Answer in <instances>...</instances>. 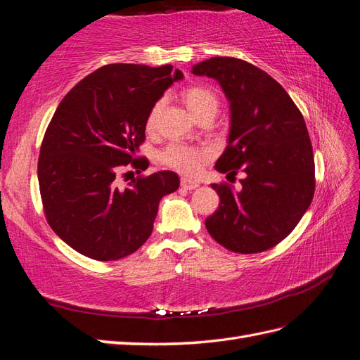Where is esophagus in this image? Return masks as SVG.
Masks as SVG:
<instances>
[{
  "label": "esophagus",
  "instance_id": "obj_1",
  "mask_svg": "<svg viewBox=\"0 0 360 360\" xmlns=\"http://www.w3.org/2000/svg\"><path fill=\"white\" fill-rule=\"evenodd\" d=\"M180 183H181V188H183V189H186V191H193V189L198 188V183H197L195 180H193V179H186V177H183Z\"/></svg>",
  "mask_w": 360,
  "mask_h": 360
}]
</instances>
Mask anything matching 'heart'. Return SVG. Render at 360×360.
Listing matches in <instances>:
<instances>
[{
    "label": "heart",
    "instance_id": "b5f03b06",
    "mask_svg": "<svg viewBox=\"0 0 360 360\" xmlns=\"http://www.w3.org/2000/svg\"><path fill=\"white\" fill-rule=\"evenodd\" d=\"M181 98L185 105L191 110L197 120L203 117H215L220 109V100L219 95L215 94L210 87L205 86H191L188 89L183 91ZM165 101L158 100L155 105L150 108L148 118H146V127L148 131H153L160 112H162ZM212 157V153L207 148H198L185 145V143H171L167 145L162 153L158 154V162L163 166L169 167V169L177 171L180 174L193 175L198 172L200 166L207 162Z\"/></svg>",
    "mask_w": 360,
    "mask_h": 360
}]
</instances>
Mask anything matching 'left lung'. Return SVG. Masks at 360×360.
I'll return each mask as SVG.
<instances>
[{"mask_svg":"<svg viewBox=\"0 0 360 360\" xmlns=\"http://www.w3.org/2000/svg\"><path fill=\"white\" fill-rule=\"evenodd\" d=\"M193 74L215 78L231 103V131L215 169L245 174L242 188L211 185L219 210L207 233L226 250L266 251L297 226L314 197V155L305 120L283 87L251 63L214 57Z\"/></svg>","mask_w":360,"mask_h":360,"instance_id":"1","label":"left lung"}]
</instances>
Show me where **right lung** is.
<instances>
[{"label":"right lung","instance_id":"add662e5","mask_svg":"<svg viewBox=\"0 0 360 360\" xmlns=\"http://www.w3.org/2000/svg\"><path fill=\"white\" fill-rule=\"evenodd\" d=\"M181 78L171 65L117 63L92 72L61 100L39 149L38 183L47 223L72 250L118 260L153 234L158 203L179 189V175L141 174L122 188L118 174L149 166L146 157H135L148 114Z\"/></svg>","mask_w":360,"mask_h":360}]
</instances>
